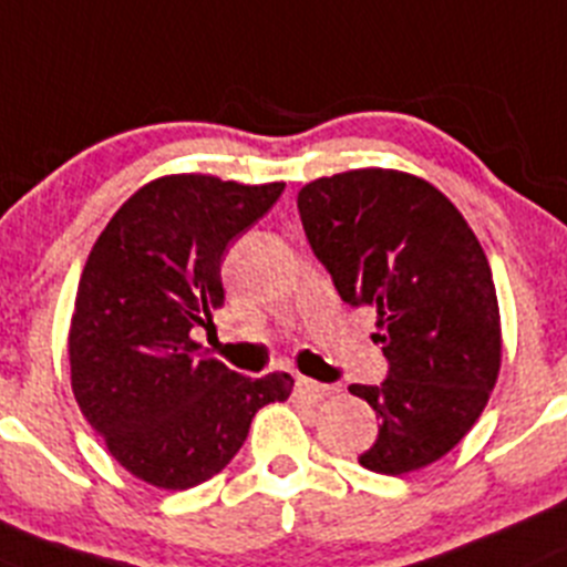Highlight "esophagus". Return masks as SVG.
<instances>
[{
  "label": "esophagus",
  "instance_id": "obj_1",
  "mask_svg": "<svg viewBox=\"0 0 567 567\" xmlns=\"http://www.w3.org/2000/svg\"><path fill=\"white\" fill-rule=\"evenodd\" d=\"M295 395L303 398V401H309V403H317L328 395V386L320 384V381H311V379H306V375H300L298 384H295Z\"/></svg>",
  "mask_w": 567,
  "mask_h": 567
}]
</instances>
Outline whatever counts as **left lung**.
<instances>
[{
	"label": "left lung",
	"instance_id": "left-lung-1",
	"mask_svg": "<svg viewBox=\"0 0 567 567\" xmlns=\"http://www.w3.org/2000/svg\"><path fill=\"white\" fill-rule=\"evenodd\" d=\"M298 208L339 298L375 311L390 361L381 386H348L381 420L361 467L403 476L442 460L501 370L498 298L476 234L440 188L381 166L306 183Z\"/></svg>",
	"mask_w": 567,
	"mask_h": 567
}]
</instances>
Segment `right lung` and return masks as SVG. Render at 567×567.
<instances>
[{"label":"right lung","mask_w":567,"mask_h":567,"mask_svg":"<svg viewBox=\"0 0 567 567\" xmlns=\"http://www.w3.org/2000/svg\"><path fill=\"white\" fill-rule=\"evenodd\" d=\"M284 183L199 172L144 183L122 203L80 275L69 326L72 392L107 454L158 489L217 476L261 406L295 379H245L197 355L192 328L214 331L228 245L275 206Z\"/></svg>","instance_id":"add662e5"}]
</instances>
